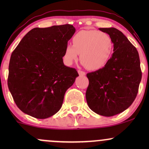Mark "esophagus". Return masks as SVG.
Instances as JSON below:
<instances>
[{"label": "esophagus", "instance_id": "esophagus-1", "mask_svg": "<svg viewBox=\"0 0 149 149\" xmlns=\"http://www.w3.org/2000/svg\"><path fill=\"white\" fill-rule=\"evenodd\" d=\"M78 74H79L80 76H85V72H84V71H78Z\"/></svg>", "mask_w": 149, "mask_h": 149}]
</instances>
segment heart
I'll return each instance as SVG.
<instances>
[{
	"label": "heart",
	"mask_w": 149,
	"mask_h": 149,
	"mask_svg": "<svg viewBox=\"0 0 149 149\" xmlns=\"http://www.w3.org/2000/svg\"><path fill=\"white\" fill-rule=\"evenodd\" d=\"M113 50V42L110 36L97 30H82L72 38V45L65 47L63 60L71 66L78 58L88 69L97 71L106 66Z\"/></svg>",
	"instance_id": "1"
}]
</instances>
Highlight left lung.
<instances>
[{
    "instance_id": "1",
    "label": "left lung",
    "mask_w": 149,
    "mask_h": 149,
    "mask_svg": "<svg viewBox=\"0 0 149 149\" xmlns=\"http://www.w3.org/2000/svg\"><path fill=\"white\" fill-rule=\"evenodd\" d=\"M113 42V53L103 69L87 74L88 107L99 115L110 117L120 113L133 103L141 80L139 53L120 31L100 28Z\"/></svg>"
}]
</instances>
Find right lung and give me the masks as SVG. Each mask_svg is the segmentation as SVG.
<instances>
[{
    "mask_svg": "<svg viewBox=\"0 0 149 149\" xmlns=\"http://www.w3.org/2000/svg\"><path fill=\"white\" fill-rule=\"evenodd\" d=\"M75 32L71 24L34 28L12 53L8 88L22 112L45 119L61 109L65 92L79 76L62 59Z\"/></svg>",
    "mask_w": 149,
    "mask_h": 149,
    "instance_id": "right-lung-1",
    "label": "right lung"
}]
</instances>
